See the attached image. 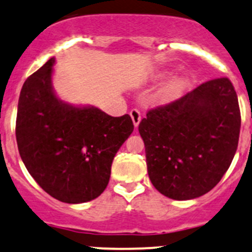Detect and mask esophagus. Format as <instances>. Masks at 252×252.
I'll use <instances>...</instances> for the list:
<instances>
[{"label":"esophagus","mask_w":252,"mask_h":252,"mask_svg":"<svg viewBox=\"0 0 252 252\" xmlns=\"http://www.w3.org/2000/svg\"><path fill=\"white\" fill-rule=\"evenodd\" d=\"M129 115H131V119L132 121H133V125L134 127H138L139 123H141V113H139L138 109H132L131 111H129Z\"/></svg>","instance_id":"esophagus-1"}]
</instances>
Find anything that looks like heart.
<instances>
[{
    "mask_svg": "<svg viewBox=\"0 0 252 252\" xmlns=\"http://www.w3.org/2000/svg\"><path fill=\"white\" fill-rule=\"evenodd\" d=\"M187 88V81L183 77H176V79L170 80L158 91L157 99L158 103H170L172 100L177 99L178 97L183 94Z\"/></svg>",
    "mask_w": 252,
    "mask_h": 252,
    "instance_id": "b5f03b06",
    "label": "heart"
}]
</instances>
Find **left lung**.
Instances as JSON below:
<instances>
[{
  "label": "left lung",
  "mask_w": 252,
  "mask_h": 252,
  "mask_svg": "<svg viewBox=\"0 0 252 252\" xmlns=\"http://www.w3.org/2000/svg\"><path fill=\"white\" fill-rule=\"evenodd\" d=\"M240 109L227 77L150 109L139 123L153 186L175 200L204 195L221 181L238 148Z\"/></svg>",
  "instance_id": "obj_1"
}]
</instances>
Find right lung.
Listing matches in <instances>:
<instances>
[{
  "mask_svg": "<svg viewBox=\"0 0 252 252\" xmlns=\"http://www.w3.org/2000/svg\"><path fill=\"white\" fill-rule=\"evenodd\" d=\"M54 62L30 75L20 91L18 149L46 193L63 203H86L107 188L114 157L134 126L128 114L114 118L59 99L52 87Z\"/></svg>",
  "mask_w": 252,
  "mask_h": 252,
  "instance_id": "obj_1",
  "label": "right lung"
}]
</instances>
